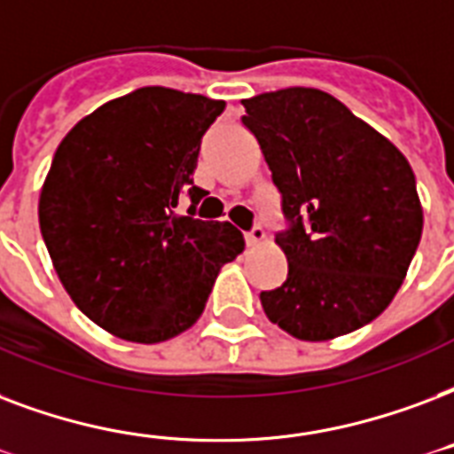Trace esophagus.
<instances>
[{
    "mask_svg": "<svg viewBox=\"0 0 454 454\" xmlns=\"http://www.w3.org/2000/svg\"><path fill=\"white\" fill-rule=\"evenodd\" d=\"M264 240H266V233L262 226H254L252 231L245 233V242H247V245H259V242H264Z\"/></svg>",
    "mask_w": 454,
    "mask_h": 454,
    "instance_id": "34e87169",
    "label": "esophagus"
}]
</instances>
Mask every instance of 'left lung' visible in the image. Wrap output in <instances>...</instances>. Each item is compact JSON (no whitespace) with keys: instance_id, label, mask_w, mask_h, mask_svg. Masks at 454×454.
<instances>
[{"instance_id":"left-lung-1","label":"left lung","mask_w":454,"mask_h":454,"mask_svg":"<svg viewBox=\"0 0 454 454\" xmlns=\"http://www.w3.org/2000/svg\"><path fill=\"white\" fill-rule=\"evenodd\" d=\"M281 192L288 257L281 288L259 300L300 340H328L373 321L419 247L424 214L410 161L328 92L288 88L242 99Z\"/></svg>"}]
</instances>
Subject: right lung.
<instances>
[{"mask_svg": "<svg viewBox=\"0 0 454 454\" xmlns=\"http://www.w3.org/2000/svg\"><path fill=\"white\" fill-rule=\"evenodd\" d=\"M226 102L140 88L78 121L51 159L40 231L75 307L104 331L161 342L200 319L219 269L245 247L228 221L195 219L202 135ZM183 196L189 216L177 214Z\"/></svg>", "mask_w": 454, "mask_h": 454, "instance_id": "obj_1", "label": "right lung"}]
</instances>
